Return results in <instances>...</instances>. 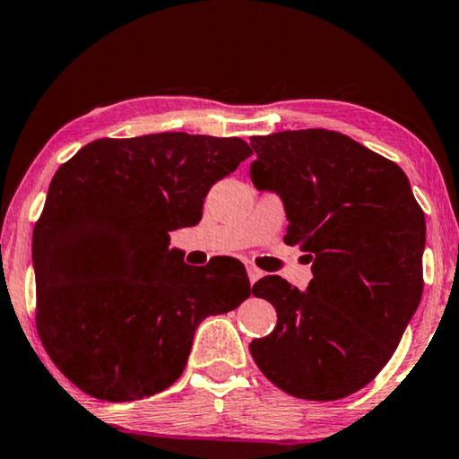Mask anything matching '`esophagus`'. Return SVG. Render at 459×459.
<instances>
[{
    "instance_id": "esophagus-1",
    "label": "esophagus",
    "mask_w": 459,
    "mask_h": 459,
    "mask_svg": "<svg viewBox=\"0 0 459 459\" xmlns=\"http://www.w3.org/2000/svg\"><path fill=\"white\" fill-rule=\"evenodd\" d=\"M247 275H249V281L251 283H255L261 275H264V272H261L259 267H255V265H251V264H247Z\"/></svg>"
}]
</instances>
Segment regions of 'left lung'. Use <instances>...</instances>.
<instances>
[{
  "label": "left lung",
  "mask_w": 459,
  "mask_h": 459,
  "mask_svg": "<svg viewBox=\"0 0 459 459\" xmlns=\"http://www.w3.org/2000/svg\"><path fill=\"white\" fill-rule=\"evenodd\" d=\"M251 181L280 195L286 245L308 253L298 290L280 275L253 286L278 325L251 341L269 382L304 400L366 386L398 347L423 294L425 214L396 163L334 130L251 136Z\"/></svg>",
  "instance_id": "1"
}]
</instances>
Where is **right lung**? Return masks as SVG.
Segmentation results:
<instances>
[{"label":"right lung","mask_w":459,"mask_h":459,"mask_svg":"<svg viewBox=\"0 0 459 459\" xmlns=\"http://www.w3.org/2000/svg\"><path fill=\"white\" fill-rule=\"evenodd\" d=\"M251 152L237 136L157 133L100 138L59 167L32 237L36 329L75 386L110 403L169 388L204 318L251 296L238 259L192 267L169 249Z\"/></svg>","instance_id":"add662e5"}]
</instances>
